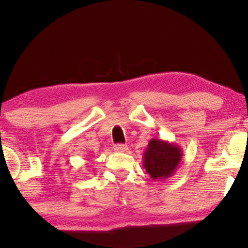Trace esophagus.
<instances>
[{
	"instance_id": "obj_1",
	"label": "esophagus",
	"mask_w": 248,
	"mask_h": 248,
	"mask_svg": "<svg viewBox=\"0 0 248 248\" xmlns=\"http://www.w3.org/2000/svg\"><path fill=\"white\" fill-rule=\"evenodd\" d=\"M114 150L116 152H126L128 150V147L126 144H115Z\"/></svg>"
}]
</instances>
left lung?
Returning <instances> with one entry per match:
<instances>
[{"mask_svg": "<svg viewBox=\"0 0 248 248\" xmlns=\"http://www.w3.org/2000/svg\"><path fill=\"white\" fill-rule=\"evenodd\" d=\"M183 151L178 144L154 138L143 154V167L152 179L171 177L178 168Z\"/></svg>", "mask_w": 248, "mask_h": 248, "instance_id": "obj_1", "label": "left lung"}]
</instances>
